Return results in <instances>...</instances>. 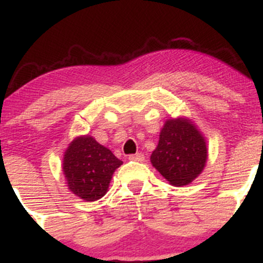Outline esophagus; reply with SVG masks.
<instances>
[{
  "instance_id": "34e87169",
  "label": "esophagus",
  "mask_w": 263,
  "mask_h": 263,
  "mask_svg": "<svg viewBox=\"0 0 263 263\" xmlns=\"http://www.w3.org/2000/svg\"><path fill=\"white\" fill-rule=\"evenodd\" d=\"M128 159H131V161H136V162H142V161H144V155H143V153H136V155H129Z\"/></svg>"
}]
</instances>
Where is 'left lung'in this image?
<instances>
[{
    "label": "left lung",
    "mask_w": 263,
    "mask_h": 263,
    "mask_svg": "<svg viewBox=\"0 0 263 263\" xmlns=\"http://www.w3.org/2000/svg\"><path fill=\"white\" fill-rule=\"evenodd\" d=\"M208 161L205 137L188 117L170 119L159 134L151 163L172 185L192 183L204 171Z\"/></svg>",
    "instance_id": "1"
}]
</instances>
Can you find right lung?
I'll list each match as a JSON object with an SVG mask.
<instances>
[{
	"mask_svg": "<svg viewBox=\"0 0 263 263\" xmlns=\"http://www.w3.org/2000/svg\"><path fill=\"white\" fill-rule=\"evenodd\" d=\"M121 164L110 149L84 135L69 143L62 167L68 189L84 201H95L106 194L114 172Z\"/></svg>",
	"mask_w": 263,
	"mask_h": 263,
	"instance_id": "1",
	"label": "right lung"
}]
</instances>
